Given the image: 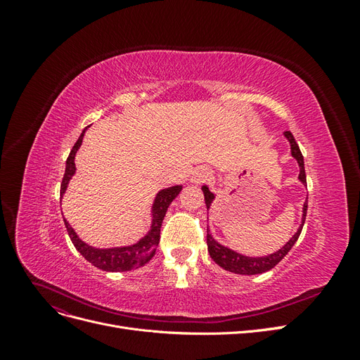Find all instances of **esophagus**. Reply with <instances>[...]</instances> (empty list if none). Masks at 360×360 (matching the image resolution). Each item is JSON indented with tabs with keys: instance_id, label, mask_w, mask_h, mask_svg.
<instances>
[{
	"instance_id": "obj_1",
	"label": "esophagus",
	"mask_w": 360,
	"mask_h": 360,
	"mask_svg": "<svg viewBox=\"0 0 360 360\" xmlns=\"http://www.w3.org/2000/svg\"><path fill=\"white\" fill-rule=\"evenodd\" d=\"M210 177H212V172L209 169H207V168H198V169L193 171L191 180L193 183H204L207 180H210Z\"/></svg>"
}]
</instances>
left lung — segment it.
Listing matches in <instances>:
<instances>
[{"label": "left lung", "instance_id": "obj_1", "mask_svg": "<svg viewBox=\"0 0 360 360\" xmlns=\"http://www.w3.org/2000/svg\"><path fill=\"white\" fill-rule=\"evenodd\" d=\"M284 135H285V138L288 139V143H290L291 156L296 159L297 163H299V168H300L299 180L303 184H307V174H304V163H303L302 151H300V148H299V146L296 143V139H294V136H292V134L290 132V130H287ZM201 189L204 192V200H205L207 210H209L213 200H214V193H212L207 186H202ZM307 210H308V200L304 201V204H303L302 224L299 226L297 233L294 234L284 246H282L279 250H276V252H274V254L266 255V257H246V255L238 254V252H236V250L226 248V246H224L221 243H217L214 238H213V236L210 234L209 226H207V248H209V254H210L212 259L214 261L216 264H219L222 269H225L228 271H233V274H237V275H258V274H264V271L274 269L279 263V261L290 252V249L294 246V243L297 242V238H299V236L302 233L303 224H304V217H307Z\"/></svg>", "mask_w": 360, "mask_h": 360}]
</instances>
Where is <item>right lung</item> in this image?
Masks as SVG:
<instances>
[{
	"instance_id": "1",
	"label": "right lung",
	"mask_w": 360,
	"mask_h": 360,
	"mask_svg": "<svg viewBox=\"0 0 360 360\" xmlns=\"http://www.w3.org/2000/svg\"><path fill=\"white\" fill-rule=\"evenodd\" d=\"M86 127L82 130V134L79 135L78 141H76L73 148L70 150V155L66 160V171H64V177L61 181V189H60V195L63 198L64 192L68 189V184L70 181V179L73 177V174L76 171L75 167V156L76 151L81 147L82 144V138L85 134ZM183 186H171L167 189H162L155 198L153 207H151V226L150 231L141 238V240L135 245H129V246H120V248H108V249H99V248H93L90 245H86L85 242H82L81 238L78 237V234L75 233L73 228L70 226V224L64 219V225L68 228V233L70 240L73 243V246L76 248V250L90 263L97 267L102 269L105 271H127V270H134L138 269L141 266L147 264L148 261L153 258L156 248L159 245V238H160V226H162V221L165 217V213L168 210L169 204L172 202V200L177 197L180 193Z\"/></svg>"
}]
</instances>
